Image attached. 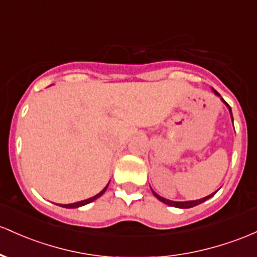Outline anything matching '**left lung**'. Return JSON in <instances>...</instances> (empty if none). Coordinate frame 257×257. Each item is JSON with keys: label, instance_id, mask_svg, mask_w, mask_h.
Instances as JSON below:
<instances>
[{"label": "left lung", "instance_id": "8db88e82", "mask_svg": "<svg viewBox=\"0 0 257 257\" xmlns=\"http://www.w3.org/2000/svg\"><path fill=\"white\" fill-rule=\"evenodd\" d=\"M212 91L215 92V95L216 96H218L219 98H221V101L222 102L224 103L225 106H227V108H228V111H229V113H230V118H232V122H233V114H232V108H230V106L228 105L227 102H225V101L223 100V98L221 97V95L218 94V92L216 91L215 89H212ZM152 190V189H151ZM217 193V190L215 191V193H212V194H210V195L208 196H205V197H202V199H199V200H190V201H172V200H168V199H165V197H162V196H160L159 194L157 193H155L154 190H152V194H154L155 196L157 197V199L160 200V201H162L163 204H166V205H168V206H173V207H178V208H190V207H194V206H197V205H200V204H202V202H205L206 201V200H208L210 199V197H212L213 195H215V194Z\"/></svg>", "mask_w": 257, "mask_h": 257}]
</instances>
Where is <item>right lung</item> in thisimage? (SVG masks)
<instances>
[{
  "label": "right lung",
  "mask_w": 257,
  "mask_h": 257,
  "mask_svg": "<svg viewBox=\"0 0 257 257\" xmlns=\"http://www.w3.org/2000/svg\"><path fill=\"white\" fill-rule=\"evenodd\" d=\"M108 184H109V182H108ZM108 184H107L106 187L103 188L102 190L100 191V193L96 194V195H95V196H92V197H89V199H85V200H81V201L74 202V204H67V205H62V204H60V205H58V206H61V207H66V208H78V207H81V206H84V205H87V204H90V202L95 201V200L98 199V197L103 195V193H105V191L107 190V187H108Z\"/></svg>",
  "instance_id": "obj_1"
}]
</instances>
